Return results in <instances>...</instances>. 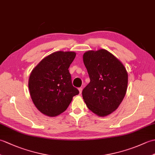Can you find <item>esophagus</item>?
<instances>
[{"mask_svg": "<svg viewBox=\"0 0 155 155\" xmlns=\"http://www.w3.org/2000/svg\"><path fill=\"white\" fill-rule=\"evenodd\" d=\"M78 91H79V93H80V94H81V93H82V91H83V88H82V87L78 88Z\"/></svg>", "mask_w": 155, "mask_h": 155, "instance_id": "esophagus-1", "label": "esophagus"}]
</instances>
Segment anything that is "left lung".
Instances as JSON below:
<instances>
[{
  "instance_id": "left-lung-1",
  "label": "left lung",
  "mask_w": 155,
  "mask_h": 155,
  "mask_svg": "<svg viewBox=\"0 0 155 155\" xmlns=\"http://www.w3.org/2000/svg\"><path fill=\"white\" fill-rule=\"evenodd\" d=\"M83 62L91 80L83 90V99L92 112L100 117L107 116L117 109L126 94V68L104 49L86 52Z\"/></svg>"
}]
</instances>
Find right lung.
Here are the masks:
<instances>
[{"label": "right lung", "instance_id": "right-lung-1", "mask_svg": "<svg viewBox=\"0 0 155 155\" xmlns=\"http://www.w3.org/2000/svg\"><path fill=\"white\" fill-rule=\"evenodd\" d=\"M74 52L58 51L42 59L32 71L28 88L32 102L42 113L56 117L63 113L79 93L72 86L68 68Z\"/></svg>", "mask_w": 155, "mask_h": 155}]
</instances>
